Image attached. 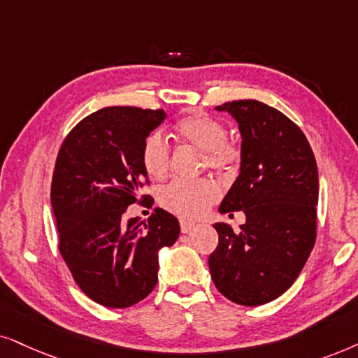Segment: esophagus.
<instances>
[{
    "instance_id": "obj_1",
    "label": "esophagus",
    "mask_w": 358,
    "mask_h": 358,
    "mask_svg": "<svg viewBox=\"0 0 358 358\" xmlns=\"http://www.w3.org/2000/svg\"><path fill=\"white\" fill-rule=\"evenodd\" d=\"M194 226H196V224L192 222V221H185V219L180 221V229H182L183 234H187V232L192 231V229H194Z\"/></svg>"
}]
</instances>
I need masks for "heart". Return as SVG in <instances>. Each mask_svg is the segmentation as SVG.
Returning <instances> with one entry per match:
<instances>
[{
  "label": "heart",
  "mask_w": 358,
  "mask_h": 358,
  "mask_svg": "<svg viewBox=\"0 0 358 358\" xmlns=\"http://www.w3.org/2000/svg\"><path fill=\"white\" fill-rule=\"evenodd\" d=\"M175 134L194 149L203 150V164L227 173L241 160L239 145L227 139L226 126L206 113H192L175 124ZM142 164L154 178H164L170 170V147L160 132H152L142 145ZM217 185L211 180H175L160 193V203L182 217L194 219L217 201Z\"/></svg>",
  "instance_id": "1"
}]
</instances>
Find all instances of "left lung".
<instances>
[{
  "label": "left lung",
  "instance_id": "left-lung-1",
  "mask_svg": "<svg viewBox=\"0 0 358 358\" xmlns=\"http://www.w3.org/2000/svg\"><path fill=\"white\" fill-rule=\"evenodd\" d=\"M239 124L241 173L219 213L244 211L234 232L216 222L209 271L224 296L242 306L273 301L294 283L316 242L317 165L303 131L257 99L216 106Z\"/></svg>",
  "mask_w": 358,
  "mask_h": 358
}]
</instances>
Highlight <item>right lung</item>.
Returning <instances> with one entry per match:
<instances>
[{
	"mask_svg": "<svg viewBox=\"0 0 358 358\" xmlns=\"http://www.w3.org/2000/svg\"><path fill=\"white\" fill-rule=\"evenodd\" d=\"M165 117L164 109L103 108L76 124L57 155L50 203L59 250L75 283L106 308L144 299L159 280V250L180 236L178 219L160 208L145 222L124 219L149 183L142 145Z\"/></svg>",
	"mask_w": 358,
	"mask_h": 358,
	"instance_id": "right-lung-1",
	"label": "right lung"
}]
</instances>
